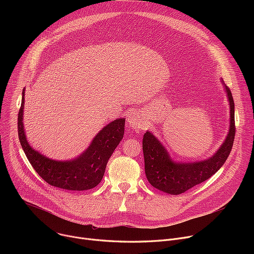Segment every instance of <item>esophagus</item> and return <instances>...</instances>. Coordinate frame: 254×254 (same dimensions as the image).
Masks as SVG:
<instances>
[{
    "label": "esophagus",
    "instance_id": "34e87169",
    "mask_svg": "<svg viewBox=\"0 0 254 254\" xmlns=\"http://www.w3.org/2000/svg\"><path fill=\"white\" fill-rule=\"evenodd\" d=\"M127 122H128V125L134 128H142L143 127V123H142L141 119L139 118V116L136 114L131 115Z\"/></svg>",
    "mask_w": 254,
    "mask_h": 254
}]
</instances>
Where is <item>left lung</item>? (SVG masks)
Masks as SVG:
<instances>
[{"label":"left lung","mask_w":254,"mask_h":254,"mask_svg":"<svg viewBox=\"0 0 254 254\" xmlns=\"http://www.w3.org/2000/svg\"><path fill=\"white\" fill-rule=\"evenodd\" d=\"M224 87L230 105V127L222 146L211 158L195 163H176L152 132L147 131L143 134L144 172L153 187L171 195L182 194L208 180L223 166L232 150L235 137L234 101L229 87Z\"/></svg>","instance_id":"obj_1"}]
</instances>
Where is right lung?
Masks as SVG:
<instances>
[{
    "label": "right lung",
    "mask_w": 254,
    "mask_h": 254,
    "mask_svg": "<svg viewBox=\"0 0 254 254\" xmlns=\"http://www.w3.org/2000/svg\"><path fill=\"white\" fill-rule=\"evenodd\" d=\"M24 94L18 115V134L22 149L38 175L49 185L65 190L84 191L96 187L104 175L106 164L124 137L125 119L105 126L79 157L71 161L51 160L34 150L26 139L23 126Z\"/></svg>",
    "instance_id": "obj_1"
}]
</instances>
